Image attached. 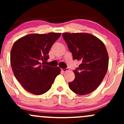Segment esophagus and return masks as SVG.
<instances>
[{"label": "esophagus", "mask_w": 124, "mask_h": 124, "mask_svg": "<svg viewBox=\"0 0 124 124\" xmlns=\"http://www.w3.org/2000/svg\"><path fill=\"white\" fill-rule=\"evenodd\" d=\"M68 70H69L68 68H65V69H62V70H61V71H62V72H67V71H68Z\"/></svg>", "instance_id": "obj_1"}]
</instances>
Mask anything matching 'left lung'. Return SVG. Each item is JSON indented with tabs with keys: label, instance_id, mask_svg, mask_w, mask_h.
<instances>
[{
	"label": "left lung",
	"instance_id": "1",
	"mask_svg": "<svg viewBox=\"0 0 124 124\" xmlns=\"http://www.w3.org/2000/svg\"><path fill=\"white\" fill-rule=\"evenodd\" d=\"M62 37L72 53L73 59L80 61L74 71L75 79L70 89L78 95L93 92L104 78L108 66V56L104 44L87 33H63Z\"/></svg>",
	"mask_w": 124,
	"mask_h": 124
}]
</instances>
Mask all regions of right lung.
<instances>
[{
  "mask_svg": "<svg viewBox=\"0 0 124 124\" xmlns=\"http://www.w3.org/2000/svg\"><path fill=\"white\" fill-rule=\"evenodd\" d=\"M61 33H32L18 39L11 51L10 61L16 79L29 92L46 93L61 72L59 67L46 65L48 53Z\"/></svg>",
  "mask_w": 124,
  "mask_h": 124,
  "instance_id": "add662e5",
  "label": "right lung"
}]
</instances>
